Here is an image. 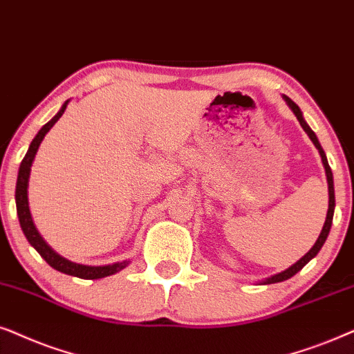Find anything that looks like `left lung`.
Instances as JSON below:
<instances>
[{"instance_id": "obj_1", "label": "left lung", "mask_w": 354, "mask_h": 354, "mask_svg": "<svg viewBox=\"0 0 354 354\" xmlns=\"http://www.w3.org/2000/svg\"><path fill=\"white\" fill-rule=\"evenodd\" d=\"M283 98H285V102L288 103V106L291 108V111L295 113V116L298 118V121H299L301 128H303V129L306 131V134H308V136H309V139L313 140V144L315 145V149L319 150L320 158H322V163H324V168H325V176H327V183H328V210H327V218H325V223H324V226H322V232H320L319 238H317V241H315L314 246L309 249V252L306 254V256L301 257L298 262L293 263V266H291L290 268H286V270L280 272V273H277V275L270 277V279L263 280V281H262L263 285L279 283V281H283V280H288V279H291V277L296 275V273H298V272L301 270V268H303V267L306 266V263H308V262L310 261V259H314L315 256H317V252L320 251V248L324 246V243H325V239H327L328 233H330V226H332V220H333V210H335V191H333V174H332V169H330V167H328V162H327V157H325L324 149L320 147L317 136L314 134V131L310 129L309 126H308V122L304 121V118H303V111L299 110V106L296 105V103H295L293 100H291L290 97L283 95Z\"/></svg>"}]
</instances>
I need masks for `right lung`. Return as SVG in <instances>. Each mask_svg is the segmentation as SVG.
I'll use <instances>...</instances> for the list:
<instances>
[{"mask_svg":"<svg viewBox=\"0 0 354 354\" xmlns=\"http://www.w3.org/2000/svg\"><path fill=\"white\" fill-rule=\"evenodd\" d=\"M69 100H66L61 106V110L56 113V115L51 118V120L46 122L39 131V134L35 136L34 140H32L29 145V150H27L26 157L21 162V167H19V174H17V183H16V207H17V216H19V223H21V228L24 234H26L27 241H29L32 246L37 249V252L40 254L41 257L45 259L46 263L55 268V270L63 272L66 275H73L77 277V279H84V280H97V279H103V277L113 275V273L120 272L128 266L129 261H122V262H116L113 266H100V267H92V266H82V263H75L71 262L68 259L61 257L59 254H56L53 249H51L48 244L45 243V239L40 236V233L37 232L34 220H32L30 215V209H29V199H27V187H29V176H30V167L32 162H34L37 150H39L41 140L46 136V133L53 128L55 122L59 120L61 115H63L66 106H68Z\"/></svg>","mask_w":354,"mask_h":354,"instance_id":"obj_1","label":"right lung"}]
</instances>
